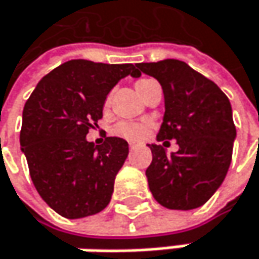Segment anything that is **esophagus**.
<instances>
[{
    "label": "esophagus",
    "mask_w": 259,
    "mask_h": 259,
    "mask_svg": "<svg viewBox=\"0 0 259 259\" xmlns=\"http://www.w3.org/2000/svg\"><path fill=\"white\" fill-rule=\"evenodd\" d=\"M130 147H131V149H134V147H137V143H134V142H133V143H130Z\"/></svg>",
    "instance_id": "esophagus-1"
}]
</instances>
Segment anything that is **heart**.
Here are the masks:
<instances>
[{"label": "heart", "instance_id": "b5f03b06", "mask_svg": "<svg viewBox=\"0 0 259 259\" xmlns=\"http://www.w3.org/2000/svg\"><path fill=\"white\" fill-rule=\"evenodd\" d=\"M152 80H147V79H143V80L137 81L136 88L137 91L140 92L142 95V91L145 88L146 84ZM146 133V126L142 125V123H136V122H119L116 126L113 128V134L117 136V137H122V139H126V140H140Z\"/></svg>", "mask_w": 259, "mask_h": 259}]
</instances>
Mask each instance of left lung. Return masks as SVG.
<instances>
[{"mask_svg":"<svg viewBox=\"0 0 259 259\" xmlns=\"http://www.w3.org/2000/svg\"><path fill=\"white\" fill-rule=\"evenodd\" d=\"M137 71L155 77L164 92L165 113L156 140L179 145L171 155L161 145H147L149 189L167 209H197L218 191L231 164L236 126L230 100L183 61L142 62Z\"/></svg>","mask_w":259,"mask_h":259,"instance_id":"8db88e82","label":"left lung"}]
</instances>
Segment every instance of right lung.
<instances>
[{"label":"right lung","mask_w":259,"mask_h":259,"mask_svg":"<svg viewBox=\"0 0 259 259\" xmlns=\"http://www.w3.org/2000/svg\"><path fill=\"white\" fill-rule=\"evenodd\" d=\"M126 76L140 74L133 64L71 59L38 81L23 107L20 149L32 183L64 218L100 213L112 200L128 143L107 137L95 146L86 134L103 117L109 92Z\"/></svg>","instance_id":"right-lung-1"}]
</instances>
